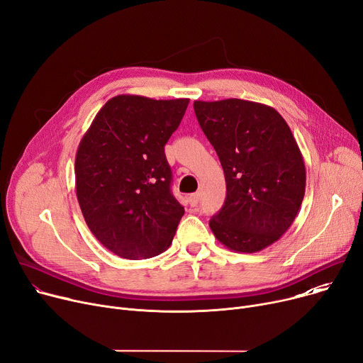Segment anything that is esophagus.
Instances as JSON below:
<instances>
[{
    "mask_svg": "<svg viewBox=\"0 0 363 363\" xmlns=\"http://www.w3.org/2000/svg\"><path fill=\"white\" fill-rule=\"evenodd\" d=\"M200 192H196V194H191L189 196V204L192 206V207H196V206H199V203H200Z\"/></svg>",
    "mask_w": 363,
    "mask_h": 363,
    "instance_id": "esophagus-1",
    "label": "esophagus"
}]
</instances>
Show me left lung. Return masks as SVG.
Listing matches in <instances>:
<instances>
[{
    "mask_svg": "<svg viewBox=\"0 0 363 363\" xmlns=\"http://www.w3.org/2000/svg\"><path fill=\"white\" fill-rule=\"evenodd\" d=\"M194 111L226 179L211 232L236 252L270 247L291 228L305 196V162L291 128L274 108L251 101H196Z\"/></svg>",
    "mask_w": 363,
    "mask_h": 363,
    "instance_id": "obj_1",
    "label": "left lung"
}]
</instances>
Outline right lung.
<instances>
[{
    "label": "right lung",
    "mask_w": 363,
    "mask_h": 363,
    "mask_svg": "<svg viewBox=\"0 0 363 363\" xmlns=\"http://www.w3.org/2000/svg\"><path fill=\"white\" fill-rule=\"evenodd\" d=\"M188 102L118 94L96 113L79 144L74 171L83 217L121 258H150L172 244L184 207L171 192L164 144Z\"/></svg>",
    "instance_id": "1"
}]
</instances>
